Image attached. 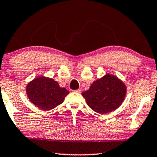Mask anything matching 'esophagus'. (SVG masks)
<instances>
[{"instance_id": "obj_1", "label": "esophagus", "mask_w": 157, "mask_h": 157, "mask_svg": "<svg viewBox=\"0 0 157 157\" xmlns=\"http://www.w3.org/2000/svg\"><path fill=\"white\" fill-rule=\"evenodd\" d=\"M74 92H76V93H78V94H80V93L82 92V89H77V90H75V91H74Z\"/></svg>"}]
</instances>
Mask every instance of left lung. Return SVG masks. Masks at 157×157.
<instances>
[{
    "mask_svg": "<svg viewBox=\"0 0 157 157\" xmlns=\"http://www.w3.org/2000/svg\"><path fill=\"white\" fill-rule=\"evenodd\" d=\"M82 95L91 109L105 114L122 104L126 95V86L116 77L107 75L95 81Z\"/></svg>",
    "mask_w": 157,
    "mask_h": 157,
    "instance_id": "1",
    "label": "left lung"
}]
</instances>
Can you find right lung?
I'll use <instances>...</instances> for the list:
<instances>
[{
	"label": "right lung",
	"mask_w": 157,
	"mask_h": 157,
	"mask_svg": "<svg viewBox=\"0 0 157 157\" xmlns=\"http://www.w3.org/2000/svg\"><path fill=\"white\" fill-rule=\"evenodd\" d=\"M28 97L36 107L44 111L51 110L63 102L69 92L54 79L37 78L26 87Z\"/></svg>",
	"instance_id": "obj_1"
}]
</instances>
